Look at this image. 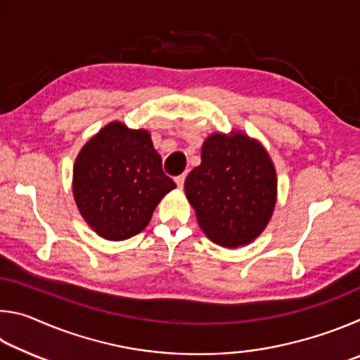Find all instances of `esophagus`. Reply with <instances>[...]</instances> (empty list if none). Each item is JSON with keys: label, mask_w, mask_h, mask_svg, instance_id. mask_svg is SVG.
I'll use <instances>...</instances> for the list:
<instances>
[{"label": "esophagus", "mask_w": 360, "mask_h": 360, "mask_svg": "<svg viewBox=\"0 0 360 360\" xmlns=\"http://www.w3.org/2000/svg\"><path fill=\"white\" fill-rule=\"evenodd\" d=\"M184 181H186V174H179V176H176V178H174L176 186H178L179 188H182V186H184Z\"/></svg>", "instance_id": "34e87169"}]
</instances>
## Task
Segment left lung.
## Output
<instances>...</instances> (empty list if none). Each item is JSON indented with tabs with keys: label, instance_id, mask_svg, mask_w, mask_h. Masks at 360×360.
I'll use <instances>...</instances> for the list:
<instances>
[{
	"label": "left lung",
	"instance_id": "1",
	"mask_svg": "<svg viewBox=\"0 0 360 360\" xmlns=\"http://www.w3.org/2000/svg\"><path fill=\"white\" fill-rule=\"evenodd\" d=\"M184 188L205 233L235 248L266 227L276 203V173L259 143L241 133H216L205 141L202 163L188 173Z\"/></svg>",
	"mask_w": 360,
	"mask_h": 360
}]
</instances>
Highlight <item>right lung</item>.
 <instances>
[{
    "mask_svg": "<svg viewBox=\"0 0 360 360\" xmlns=\"http://www.w3.org/2000/svg\"><path fill=\"white\" fill-rule=\"evenodd\" d=\"M176 184L144 130L106 125L79 152L72 192L82 217L106 240H125L149 224Z\"/></svg>",
    "mask_w": 360,
    "mask_h": 360,
    "instance_id": "right-lung-1",
    "label": "right lung"
}]
</instances>
